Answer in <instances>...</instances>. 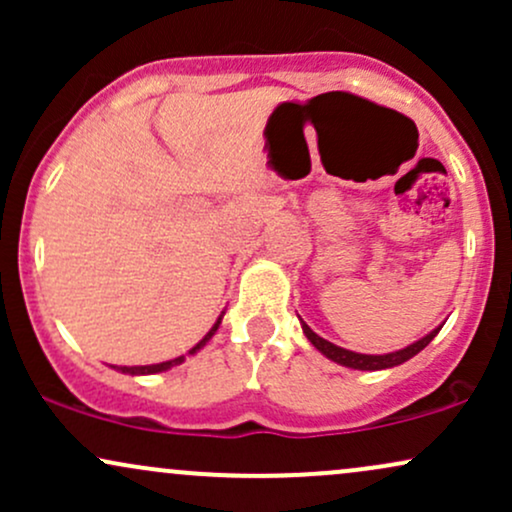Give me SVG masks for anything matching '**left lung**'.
Here are the masks:
<instances>
[{
    "label": "left lung",
    "instance_id": "8db88e82",
    "mask_svg": "<svg viewBox=\"0 0 512 512\" xmlns=\"http://www.w3.org/2000/svg\"><path fill=\"white\" fill-rule=\"evenodd\" d=\"M303 325V334L308 337V342L315 346L320 354H325L330 361L339 363V366H346V368H354V370H383V368H392V366H399V363L409 361L411 356L419 354L421 349H426L428 344H431V339L436 337V334L440 332V327H436L433 332H428L426 337H421L419 342L409 344L407 349H399V351H392V354H383V356H373V354H356V351H349V349H342V346L327 342V339L317 337V334L310 330L305 322H301Z\"/></svg>",
    "mask_w": 512,
    "mask_h": 512
}]
</instances>
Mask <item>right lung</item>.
Wrapping results in <instances>:
<instances>
[{"mask_svg":"<svg viewBox=\"0 0 512 512\" xmlns=\"http://www.w3.org/2000/svg\"><path fill=\"white\" fill-rule=\"evenodd\" d=\"M219 325H221V317H219V320L214 322V327H211V330H209L207 334H204V339H202V342H199L197 346H192V349H190V354H197V351L202 349V346L207 344L211 337H214L216 330H219ZM182 361H185V356H178V358H173V361L151 363V366H113V368H115V370H120V373H127V375H154V373H163V370H168V368H173V366H180Z\"/></svg>","mask_w":512,"mask_h":512,"instance_id":"1","label":"right lung"}]
</instances>
